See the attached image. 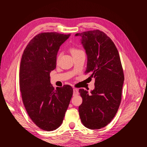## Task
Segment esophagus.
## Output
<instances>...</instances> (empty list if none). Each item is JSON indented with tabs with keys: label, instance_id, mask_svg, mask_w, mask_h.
Here are the masks:
<instances>
[{
	"label": "esophagus",
	"instance_id": "1",
	"mask_svg": "<svg viewBox=\"0 0 147 147\" xmlns=\"http://www.w3.org/2000/svg\"><path fill=\"white\" fill-rule=\"evenodd\" d=\"M78 93H79L78 90L77 88H73V95H78Z\"/></svg>",
	"mask_w": 147,
	"mask_h": 147
}]
</instances>
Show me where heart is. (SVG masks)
<instances>
[{"label":"heart","instance_id":"obj_1","mask_svg":"<svg viewBox=\"0 0 147 147\" xmlns=\"http://www.w3.org/2000/svg\"><path fill=\"white\" fill-rule=\"evenodd\" d=\"M70 51H71V54L73 55H74V54H77V53H78V52H81L82 51H81V50L78 49H76V48H72V49H71Z\"/></svg>","mask_w":147,"mask_h":147}]
</instances>
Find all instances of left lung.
<instances>
[{"label":"left lung","mask_w":147,"mask_h":147,"mask_svg":"<svg viewBox=\"0 0 147 147\" xmlns=\"http://www.w3.org/2000/svg\"><path fill=\"white\" fill-rule=\"evenodd\" d=\"M87 55L86 73L95 78L90 94L79 92L83 102L79 109L82 123L91 129H100L111 123L121 100L124 77L117 49L112 40L100 30L76 33Z\"/></svg>","instance_id":"1"}]
</instances>
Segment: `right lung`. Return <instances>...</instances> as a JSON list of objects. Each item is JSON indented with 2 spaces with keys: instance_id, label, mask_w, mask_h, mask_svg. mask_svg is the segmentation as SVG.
I'll return each mask as SVG.
<instances>
[{
  "instance_id": "obj_1",
  "label": "right lung",
  "mask_w": 147,
  "mask_h": 147,
  "mask_svg": "<svg viewBox=\"0 0 147 147\" xmlns=\"http://www.w3.org/2000/svg\"><path fill=\"white\" fill-rule=\"evenodd\" d=\"M69 36L57 32L40 33L31 40L22 55L20 86L23 104L31 119L45 131L61 125L73 96L71 86L55 90L50 82L59 49Z\"/></svg>"
}]
</instances>
